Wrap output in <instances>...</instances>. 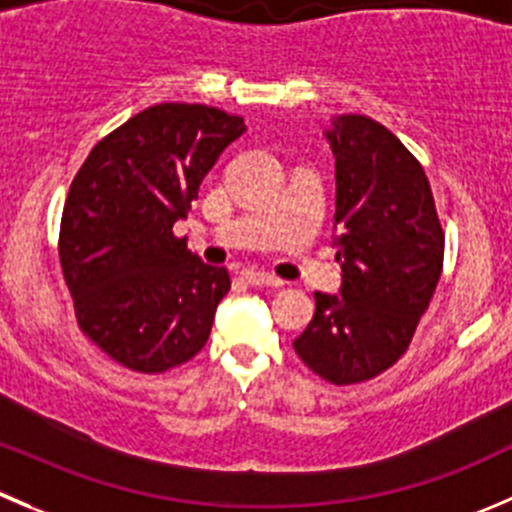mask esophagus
Here are the masks:
<instances>
[{
  "label": "esophagus",
  "instance_id": "obj_1",
  "mask_svg": "<svg viewBox=\"0 0 512 512\" xmlns=\"http://www.w3.org/2000/svg\"><path fill=\"white\" fill-rule=\"evenodd\" d=\"M242 275H245V280L255 287H280L282 285L280 277L270 275V272H265V270H245Z\"/></svg>",
  "mask_w": 512,
  "mask_h": 512
}]
</instances>
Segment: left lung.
Listing matches in <instances>:
<instances>
[{
  "label": "left lung",
  "instance_id": "8db88e82",
  "mask_svg": "<svg viewBox=\"0 0 512 512\" xmlns=\"http://www.w3.org/2000/svg\"><path fill=\"white\" fill-rule=\"evenodd\" d=\"M325 137L342 287L315 292V315L292 347L322 380L355 385L408 350L443 272L445 232L423 165L388 127L345 114Z\"/></svg>",
  "mask_w": 512,
  "mask_h": 512
}]
</instances>
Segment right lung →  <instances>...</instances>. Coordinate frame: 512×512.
Returning <instances> with one entry per match:
<instances>
[{
    "instance_id": "right-lung-1",
    "label": "right lung",
    "mask_w": 512,
    "mask_h": 512,
    "mask_svg": "<svg viewBox=\"0 0 512 512\" xmlns=\"http://www.w3.org/2000/svg\"><path fill=\"white\" fill-rule=\"evenodd\" d=\"M242 132V117L217 107L155 104L102 137L74 175L59 262L79 330L119 365L155 375L205 347L230 272L172 227Z\"/></svg>"
}]
</instances>
